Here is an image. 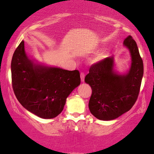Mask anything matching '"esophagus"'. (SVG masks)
<instances>
[{"label":"esophagus","instance_id":"obj_1","mask_svg":"<svg viewBox=\"0 0 154 154\" xmlns=\"http://www.w3.org/2000/svg\"><path fill=\"white\" fill-rule=\"evenodd\" d=\"M85 73L83 72H81V79L82 82L85 81Z\"/></svg>","mask_w":154,"mask_h":154}]
</instances>
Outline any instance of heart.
Returning a JSON list of instances; mask_svg holds the SVG:
<instances>
[{"instance_id": "heart-1", "label": "heart", "mask_w": 154, "mask_h": 154, "mask_svg": "<svg viewBox=\"0 0 154 154\" xmlns=\"http://www.w3.org/2000/svg\"><path fill=\"white\" fill-rule=\"evenodd\" d=\"M104 56H105V53H100L99 54L97 55V56L96 57V58L94 59V60H95L96 62L101 60L102 59L104 58Z\"/></svg>"}]
</instances>
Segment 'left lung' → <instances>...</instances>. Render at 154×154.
Segmentation results:
<instances>
[{"label":"left lung","instance_id":"8db88e82","mask_svg":"<svg viewBox=\"0 0 154 154\" xmlns=\"http://www.w3.org/2000/svg\"><path fill=\"white\" fill-rule=\"evenodd\" d=\"M131 56L128 73L118 75L113 69V57L105 58L90 67L85 81L92 88L88 107L101 120H111L132 108L139 96L144 73L143 59L131 36L124 41Z\"/></svg>","mask_w":154,"mask_h":154}]
</instances>
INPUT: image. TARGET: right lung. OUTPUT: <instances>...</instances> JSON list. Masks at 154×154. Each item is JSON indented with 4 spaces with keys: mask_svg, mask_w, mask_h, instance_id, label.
I'll return each instance as SVG.
<instances>
[{
    "mask_svg": "<svg viewBox=\"0 0 154 154\" xmlns=\"http://www.w3.org/2000/svg\"><path fill=\"white\" fill-rule=\"evenodd\" d=\"M11 72L13 90L19 103L30 112L45 119L60 114L66 98L81 83L78 70L34 64L26 55L24 41L13 54Z\"/></svg>",
    "mask_w": 154,
    "mask_h": 154,
    "instance_id": "1",
    "label": "right lung"
}]
</instances>
